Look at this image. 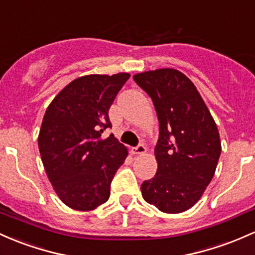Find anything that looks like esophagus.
Returning a JSON list of instances; mask_svg holds the SVG:
<instances>
[{
    "mask_svg": "<svg viewBox=\"0 0 255 255\" xmlns=\"http://www.w3.org/2000/svg\"><path fill=\"white\" fill-rule=\"evenodd\" d=\"M145 151H146V147H145L142 144L136 145L135 147H133L132 149V152L134 155H141V153H145Z\"/></svg>",
    "mask_w": 255,
    "mask_h": 255,
    "instance_id": "34e87169",
    "label": "esophagus"
}]
</instances>
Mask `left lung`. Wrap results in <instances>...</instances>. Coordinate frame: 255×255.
<instances>
[{
    "instance_id": "obj_1",
    "label": "left lung",
    "mask_w": 255,
    "mask_h": 255,
    "mask_svg": "<svg viewBox=\"0 0 255 255\" xmlns=\"http://www.w3.org/2000/svg\"><path fill=\"white\" fill-rule=\"evenodd\" d=\"M153 102L159 134L157 172L141 195L163 213H181L197 202L213 178L222 152L219 132L196 87L174 69L134 75Z\"/></svg>"
}]
</instances>
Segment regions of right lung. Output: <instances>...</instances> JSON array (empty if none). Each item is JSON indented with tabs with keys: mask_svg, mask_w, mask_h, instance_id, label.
Here are the masks:
<instances>
[{
	"mask_svg": "<svg viewBox=\"0 0 255 255\" xmlns=\"http://www.w3.org/2000/svg\"><path fill=\"white\" fill-rule=\"evenodd\" d=\"M129 74L88 75L53 99L38 135V149L59 198L76 211H92L110 197V186L128 151L114 134L109 109Z\"/></svg>",
	"mask_w": 255,
	"mask_h": 255,
	"instance_id": "add662e5",
	"label": "right lung"
}]
</instances>
